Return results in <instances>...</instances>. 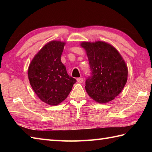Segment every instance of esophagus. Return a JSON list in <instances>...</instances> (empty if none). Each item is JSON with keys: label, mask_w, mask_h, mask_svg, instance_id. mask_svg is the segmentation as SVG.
Instances as JSON below:
<instances>
[{"label": "esophagus", "mask_w": 152, "mask_h": 152, "mask_svg": "<svg viewBox=\"0 0 152 152\" xmlns=\"http://www.w3.org/2000/svg\"><path fill=\"white\" fill-rule=\"evenodd\" d=\"M83 81V80L82 78H77V82H79V83H82Z\"/></svg>", "instance_id": "1"}]
</instances>
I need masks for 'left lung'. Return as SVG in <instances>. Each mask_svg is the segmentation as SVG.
<instances>
[{
    "label": "left lung",
    "instance_id": "8db88e82",
    "mask_svg": "<svg viewBox=\"0 0 152 152\" xmlns=\"http://www.w3.org/2000/svg\"><path fill=\"white\" fill-rule=\"evenodd\" d=\"M86 51L91 76L86 81V90L99 103L112 101L124 89L127 80V64L118 51L104 42H83Z\"/></svg>",
    "mask_w": 152,
    "mask_h": 152
}]
</instances>
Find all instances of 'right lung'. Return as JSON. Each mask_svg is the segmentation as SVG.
Masks as SVG:
<instances>
[{
    "mask_svg": "<svg viewBox=\"0 0 152 152\" xmlns=\"http://www.w3.org/2000/svg\"><path fill=\"white\" fill-rule=\"evenodd\" d=\"M64 45L57 40L48 42L34 57L28 69L33 91L41 101L51 106L63 102L76 82L61 61Z\"/></svg>",
    "mask_w": 152,
    "mask_h": 152,
    "instance_id": "1",
    "label": "right lung"
}]
</instances>
